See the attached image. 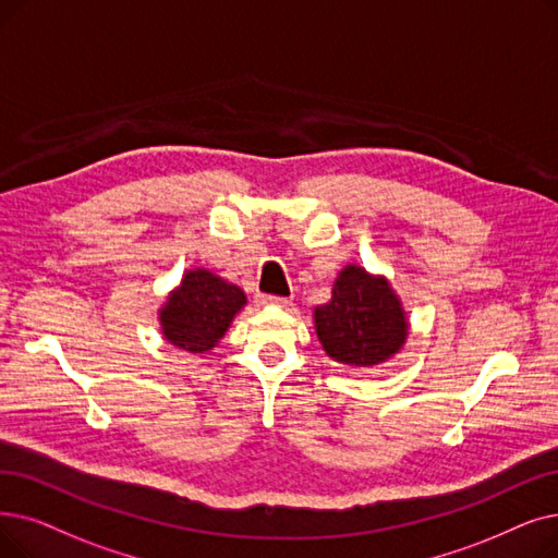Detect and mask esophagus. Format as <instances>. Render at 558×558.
I'll return each instance as SVG.
<instances>
[{
  "instance_id": "1",
  "label": "esophagus",
  "mask_w": 558,
  "mask_h": 558,
  "mask_svg": "<svg viewBox=\"0 0 558 558\" xmlns=\"http://www.w3.org/2000/svg\"><path fill=\"white\" fill-rule=\"evenodd\" d=\"M259 303L284 307V305H289V299H287V296H276V294H266V296H259Z\"/></svg>"
}]
</instances>
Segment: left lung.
<instances>
[{
    "label": "left lung",
    "instance_id": "1",
    "mask_svg": "<svg viewBox=\"0 0 558 558\" xmlns=\"http://www.w3.org/2000/svg\"><path fill=\"white\" fill-rule=\"evenodd\" d=\"M326 353L351 367H372L392 357L408 335L401 303L383 278L347 266L332 287V299L314 310Z\"/></svg>",
    "mask_w": 558,
    "mask_h": 558
}]
</instances>
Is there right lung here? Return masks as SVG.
<instances>
[{"mask_svg":"<svg viewBox=\"0 0 558 558\" xmlns=\"http://www.w3.org/2000/svg\"><path fill=\"white\" fill-rule=\"evenodd\" d=\"M244 303L246 296L239 287L203 269L189 271L161 310L163 335L184 351H209L219 344Z\"/></svg>","mask_w":558,"mask_h":558,"instance_id":"obj_1","label":"right lung"}]
</instances>
